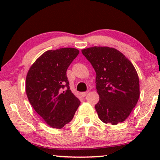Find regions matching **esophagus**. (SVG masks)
<instances>
[{
    "label": "esophagus",
    "instance_id": "obj_1",
    "mask_svg": "<svg viewBox=\"0 0 160 160\" xmlns=\"http://www.w3.org/2000/svg\"><path fill=\"white\" fill-rule=\"evenodd\" d=\"M87 94H88V92H82V93H81V95H82L83 98H84L85 96H87Z\"/></svg>",
    "mask_w": 160,
    "mask_h": 160
}]
</instances>
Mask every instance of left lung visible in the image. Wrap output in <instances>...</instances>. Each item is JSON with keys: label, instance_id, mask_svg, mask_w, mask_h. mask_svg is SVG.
Segmentation results:
<instances>
[{"label": "left lung", "instance_id": "1", "mask_svg": "<svg viewBox=\"0 0 160 160\" xmlns=\"http://www.w3.org/2000/svg\"><path fill=\"white\" fill-rule=\"evenodd\" d=\"M82 52L96 72L100 99L95 108L100 119L112 125L125 121L140 97L139 78L135 67L114 48L93 47Z\"/></svg>", "mask_w": 160, "mask_h": 160}]
</instances>
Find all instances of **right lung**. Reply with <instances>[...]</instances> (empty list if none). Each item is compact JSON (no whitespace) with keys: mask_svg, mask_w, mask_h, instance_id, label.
Masks as SVG:
<instances>
[{"mask_svg":"<svg viewBox=\"0 0 160 160\" xmlns=\"http://www.w3.org/2000/svg\"><path fill=\"white\" fill-rule=\"evenodd\" d=\"M78 53L75 48L48 50L35 61L27 73L28 100L51 128L61 129L68 124L80 105L70 89L66 76L68 68Z\"/></svg>","mask_w":160,"mask_h":160,"instance_id":"1","label":"right lung"}]
</instances>
